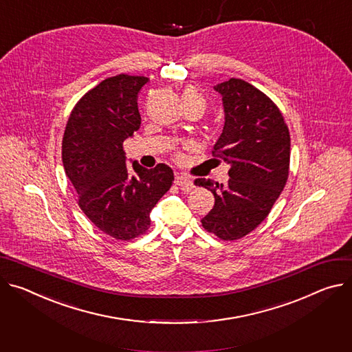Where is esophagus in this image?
Masks as SVG:
<instances>
[{
	"label": "esophagus",
	"instance_id": "esophagus-1",
	"mask_svg": "<svg viewBox=\"0 0 352 352\" xmlns=\"http://www.w3.org/2000/svg\"><path fill=\"white\" fill-rule=\"evenodd\" d=\"M175 185L181 186L182 190H186V192H188L189 189L194 188V181L190 179L189 177H186L185 174H177L175 175Z\"/></svg>",
	"mask_w": 352,
	"mask_h": 352
}]
</instances>
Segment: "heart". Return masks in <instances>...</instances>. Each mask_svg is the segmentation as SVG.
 <instances>
[{
    "label": "heart",
    "mask_w": 352,
    "mask_h": 352,
    "mask_svg": "<svg viewBox=\"0 0 352 352\" xmlns=\"http://www.w3.org/2000/svg\"><path fill=\"white\" fill-rule=\"evenodd\" d=\"M182 101L186 102V101H199L205 105V101L204 98L201 97V95L194 89V88H186L184 92H182Z\"/></svg>",
    "instance_id": "heart-1"
}]
</instances>
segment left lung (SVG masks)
Returning <instances> with one entry per match:
<instances>
[{"label": "left lung", "instance_id": "8db88e82", "mask_svg": "<svg viewBox=\"0 0 352 352\" xmlns=\"http://www.w3.org/2000/svg\"><path fill=\"white\" fill-rule=\"evenodd\" d=\"M213 89L225 111L213 154L230 164V179L195 181L214 195L201 221L221 240H237L257 228L279 198L289 174L291 138L278 107L247 81L230 78Z\"/></svg>", "mask_w": 352, "mask_h": 352}]
</instances>
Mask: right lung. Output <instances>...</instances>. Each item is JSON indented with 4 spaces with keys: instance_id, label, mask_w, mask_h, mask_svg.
I'll list each match as a JSON object with an SVG mask.
<instances>
[{
    "instance_id": "obj_1",
    "label": "right lung",
    "mask_w": 352,
    "mask_h": 352,
    "mask_svg": "<svg viewBox=\"0 0 352 352\" xmlns=\"http://www.w3.org/2000/svg\"><path fill=\"white\" fill-rule=\"evenodd\" d=\"M147 82L126 74L104 80L77 102L63 138V166L81 210L116 240L135 239L148 229L151 209L174 181L166 164L151 170L138 162L126 164L122 146L139 131L138 97Z\"/></svg>"
}]
</instances>
